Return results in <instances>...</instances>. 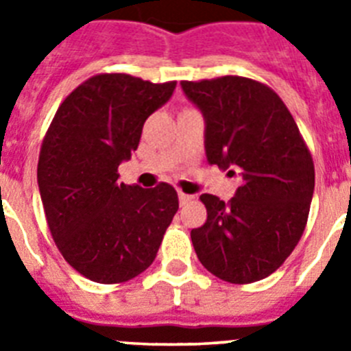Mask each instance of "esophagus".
I'll return each instance as SVG.
<instances>
[{
    "label": "esophagus",
    "mask_w": 351,
    "mask_h": 351,
    "mask_svg": "<svg viewBox=\"0 0 351 351\" xmlns=\"http://www.w3.org/2000/svg\"><path fill=\"white\" fill-rule=\"evenodd\" d=\"M178 197H179V204H181V206H184L186 202H190L191 198H193L191 195H186V193H182V191H179Z\"/></svg>",
    "instance_id": "34e87169"
}]
</instances>
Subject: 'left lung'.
Returning <instances> with one entry per match:
<instances>
[{
	"mask_svg": "<svg viewBox=\"0 0 351 351\" xmlns=\"http://www.w3.org/2000/svg\"><path fill=\"white\" fill-rule=\"evenodd\" d=\"M202 112L209 165L239 176L241 186L225 204L200 197L207 221L191 230L204 267L228 283H255L290 256L308 221L315 167L287 105L271 88L226 75L181 82Z\"/></svg>",
	"mask_w": 351,
	"mask_h": 351,
	"instance_id": "1",
	"label": "left lung"
}]
</instances>
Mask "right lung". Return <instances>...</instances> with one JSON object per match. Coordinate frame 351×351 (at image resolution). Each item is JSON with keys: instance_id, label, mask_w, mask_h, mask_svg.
Instances as JSON below:
<instances>
[{"instance_id": "add662e5", "label": "right lung", "mask_w": 351, "mask_h": 351, "mask_svg": "<svg viewBox=\"0 0 351 351\" xmlns=\"http://www.w3.org/2000/svg\"><path fill=\"white\" fill-rule=\"evenodd\" d=\"M173 89L176 82L126 73L91 77L66 96L43 138L38 190L45 218L61 255L88 280L123 283L144 272L178 213L170 184L144 190L117 181L145 119Z\"/></svg>"}]
</instances>
